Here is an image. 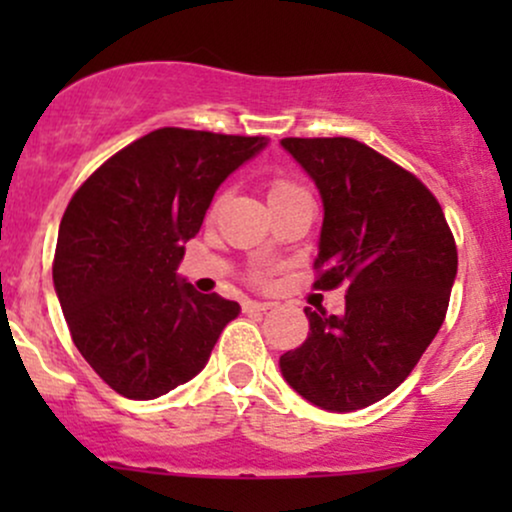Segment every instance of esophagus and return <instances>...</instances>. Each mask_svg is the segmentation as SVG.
I'll return each instance as SVG.
<instances>
[{
	"mask_svg": "<svg viewBox=\"0 0 512 512\" xmlns=\"http://www.w3.org/2000/svg\"><path fill=\"white\" fill-rule=\"evenodd\" d=\"M245 313H264V310L272 308V303H262V301H245L243 303Z\"/></svg>",
	"mask_w": 512,
	"mask_h": 512,
	"instance_id": "34e87169",
	"label": "esophagus"
}]
</instances>
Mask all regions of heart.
I'll list each match as a JSON object with an SVG mask.
<instances>
[{"instance_id": "heart-1", "label": "heart", "mask_w": 512, "mask_h": 512, "mask_svg": "<svg viewBox=\"0 0 512 512\" xmlns=\"http://www.w3.org/2000/svg\"><path fill=\"white\" fill-rule=\"evenodd\" d=\"M293 190H303V187H298L296 182L289 180V178H274L272 185H269V197H276V195H286V192H293ZM264 272H255V279L262 281L264 279Z\"/></svg>"}]
</instances>
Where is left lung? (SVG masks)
Returning a JSON list of instances; mask_svg holds the SVG:
<instances>
[{
	"label": "left lung",
	"instance_id": "left-lung-1",
	"mask_svg": "<svg viewBox=\"0 0 512 512\" xmlns=\"http://www.w3.org/2000/svg\"><path fill=\"white\" fill-rule=\"evenodd\" d=\"M325 204L315 289L346 286L342 315L310 310L308 339L279 358L298 395L354 411L397 390L433 342L457 274V245L414 173L349 137H286Z\"/></svg>",
	"mask_w": 512,
	"mask_h": 512
}]
</instances>
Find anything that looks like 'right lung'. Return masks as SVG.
Returning <instances> with one entry per match:
<instances>
[{"instance_id":"obj_1","label":"right lung","mask_w":512,"mask_h":512,"mask_svg":"<svg viewBox=\"0 0 512 512\" xmlns=\"http://www.w3.org/2000/svg\"><path fill=\"white\" fill-rule=\"evenodd\" d=\"M264 137L161 127L110 156L69 199L52 281L72 342L117 395L156 399L192 380L236 301L178 281L214 192Z\"/></svg>"}]
</instances>
